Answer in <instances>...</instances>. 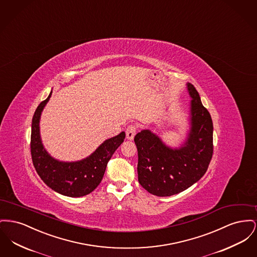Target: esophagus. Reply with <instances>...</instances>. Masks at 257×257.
Listing matches in <instances>:
<instances>
[{"label":"esophagus","mask_w":257,"mask_h":257,"mask_svg":"<svg viewBox=\"0 0 257 257\" xmlns=\"http://www.w3.org/2000/svg\"><path fill=\"white\" fill-rule=\"evenodd\" d=\"M135 134H136V126H135V124H131V125H128L126 127L125 135H126V138L128 140H134Z\"/></svg>","instance_id":"34e87169"}]
</instances>
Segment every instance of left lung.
I'll list each match as a JSON object with an SVG mask.
<instances>
[{"label": "left lung", "instance_id": "left-lung-1", "mask_svg": "<svg viewBox=\"0 0 257 257\" xmlns=\"http://www.w3.org/2000/svg\"><path fill=\"white\" fill-rule=\"evenodd\" d=\"M189 130L180 147L166 145L150 130L135 135L139 184L157 196H171L189 189L206 173L213 156V122L196 89L187 83Z\"/></svg>", "mask_w": 257, "mask_h": 257}]
</instances>
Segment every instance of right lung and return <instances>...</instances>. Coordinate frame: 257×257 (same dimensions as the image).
<instances>
[{"instance_id":"right-lung-1","label":"right lung","mask_w":257,"mask_h":257,"mask_svg":"<svg viewBox=\"0 0 257 257\" xmlns=\"http://www.w3.org/2000/svg\"><path fill=\"white\" fill-rule=\"evenodd\" d=\"M48 97L41 102L32 120L31 154L34 166L41 180L56 192L68 197L91 193L101 182L106 165L114 152L123 142L124 132L106 139L89 157L77 162H61L48 154L41 141L40 122Z\"/></svg>"}]
</instances>
